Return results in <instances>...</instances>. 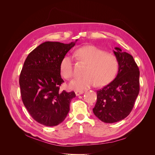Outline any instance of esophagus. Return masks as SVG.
<instances>
[{"label": "esophagus", "mask_w": 155, "mask_h": 155, "mask_svg": "<svg viewBox=\"0 0 155 155\" xmlns=\"http://www.w3.org/2000/svg\"><path fill=\"white\" fill-rule=\"evenodd\" d=\"M75 93H76V96H79V95L82 94H83L84 91H77L75 92Z\"/></svg>", "instance_id": "obj_1"}]
</instances>
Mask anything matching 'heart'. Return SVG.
<instances>
[{"label":"heart","instance_id":"heart-1","mask_svg":"<svg viewBox=\"0 0 155 155\" xmlns=\"http://www.w3.org/2000/svg\"><path fill=\"white\" fill-rule=\"evenodd\" d=\"M74 55L81 62L87 64L84 71L85 76L78 77L70 82V88L84 90L94 85L101 87L113 80L118 70V61L114 55L105 53L94 46H83L74 51ZM60 71L66 79L73 76V61L70 55H65L60 63Z\"/></svg>","mask_w":155,"mask_h":155}]
</instances>
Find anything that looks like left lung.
Instances as JSON below:
<instances>
[{
  "instance_id": "8db88e82",
  "label": "left lung",
  "mask_w": 155,
  "mask_h": 155,
  "mask_svg": "<svg viewBox=\"0 0 155 155\" xmlns=\"http://www.w3.org/2000/svg\"><path fill=\"white\" fill-rule=\"evenodd\" d=\"M113 52L118 61L116 78L97 91V101L93 112L103 122L122 120L132 110L140 91V71L133 57L115 47Z\"/></svg>"
}]
</instances>
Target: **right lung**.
Returning <instances> with one entry per match:
<instances>
[{
	"label": "right lung",
	"mask_w": 155,
	"mask_h": 155,
	"mask_svg": "<svg viewBox=\"0 0 155 155\" xmlns=\"http://www.w3.org/2000/svg\"><path fill=\"white\" fill-rule=\"evenodd\" d=\"M77 41L69 44L45 42L25 60L19 78L22 100L32 118L42 125L53 127L63 122L76 97L74 91L61 92L59 88L64 82L61 61Z\"/></svg>",
	"instance_id": "obj_1"
}]
</instances>
